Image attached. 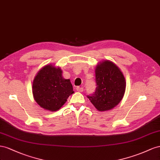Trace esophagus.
Listing matches in <instances>:
<instances>
[{"instance_id": "34e87169", "label": "esophagus", "mask_w": 160, "mask_h": 160, "mask_svg": "<svg viewBox=\"0 0 160 160\" xmlns=\"http://www.w3.org/2000/svg\"><path fill=\"white\" fill-rule=\"evenodd\" d=\"M83 88L82 87H79V86H78V87L76 88V90L78 91V92H82L83 91Z\"/></svg>"}]
</instances>
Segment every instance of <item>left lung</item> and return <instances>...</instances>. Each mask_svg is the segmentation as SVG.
Returning <instances> with one entry per match:
<instances>
[{"label":"left lung","instance_id":"8db88e82","mask_svg":"<svg viewBox=\"0 0 160 160\" xmlns=\"http://www.w3.org/2000/svg\"><path fill=\"white\" fill-rule=\"evenodd\" d=\"M95 92L88 98L99 111L111 110L118 104L124 96L126 82L118 67L109 60L96 66Z\"/></svg>","mask_w":160,"mask_h":160}]
</instances>
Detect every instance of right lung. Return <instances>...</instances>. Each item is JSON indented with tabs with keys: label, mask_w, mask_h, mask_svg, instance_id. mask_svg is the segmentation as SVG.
<instances>
[{
	"label": "right lung",
	"mask_w": 160,
	"mask_h": 160,
	"mask_svg": "<svg viewBox=\"0 0 160 160\" xmlns=\"http://www.w3.org/2000/svg\"><path fill=\"white\" fill-rule=\"evenodd\" d=\"M32 91L36 102L52 112L59 110L74 93L70 80L63 78L61 68L52 64L45 66L38 72Z\"/></svg>",
	"instance_id": "1"
}]
</instances>
